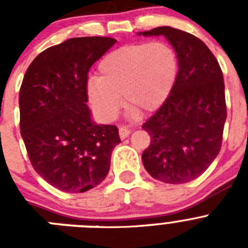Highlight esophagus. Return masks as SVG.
Here are the masks:
<instances>
[{
	"label": "esophagus",
	"instance_id": "34e87169",
	"mask_svg": "<svg viewBox=\"0 0 248 248\" xmlns=\"http://www.w3.org/2000/svg\"><path fill=\"white\" fill-rule=\"evenodd\" d=\"M130 133H131V131L129 130L126 126H120V128H119V137H120V139H122V140H124L125 138H128Z\"/></svg>",
	"mask_w": 248,
	"mask_h": 248
}]
</instances>
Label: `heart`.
<instances>
[{
	"label": "heart",
	"instance_id": "1",
	"mask_svg": "<svg viewBox=\"0 0 248 248\" xmlns=\"http://www.w3.org/2000/svg\"><path fill=\"white\" fill-rule=\"evenodd\" d=\"M99 77L89 79L87 94L104 119L117 117L124 102L137 110L155 111L165 102L177 74V57L168 43H133L111 50L99 63Z\"/></svg>",
	"mask_w": 248,
	"mask_h": 248
}]
</instances>
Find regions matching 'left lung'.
<instances>
[{"label": "left lung", "instance_id": "left-lung-1", "mask_svg": "<svg viewBox=\"0 0 248 248\" xmlns=\"http://www.w3.org/2000/svg\"><path fill=\"white\" fill-rule=\"evenodd\" d=\"M138 34L165 37L179 67L169 97L144 123L150 135L144 168L163 183H189L220 153L227 117L222 71L209 47L187 32L164 26Z\"/></svg>", "mask_w": 248, "mask_h": 248}]
</instances>
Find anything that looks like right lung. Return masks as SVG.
<instances>
[{
  "instance_id": "right-lung-1",
  "label": "right lung",
  "mask_w": 248,
  "mask_h": 248,
  "mask_svg": "<svg viewBox=\"0 0 248 248\" xmlns=\"http://www.w3.org/2000/svg\"><path fill=\"white\" fill-rule=\"evenodd\" d=\"M117 39L78 37L47 48L31 63L19 89V128L31 164L49 185L85 192L110 169L115 125L97 124L88 108V72Z\"/></svg>"
}]
</instances>
